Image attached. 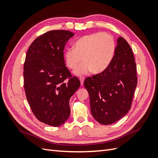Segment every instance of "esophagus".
I'll list each match as a JSON object with an SVG mask.
<instances>
[{
	"label": "esophagus",
	"mask_w": 158,
	"mask_h": 158,
	"mask_svg": "<svg viewBox=\"0 0 158 158\" xmlns=\"http://www.w3.org/2000/svg\"><path fill=\"white\" fill-rule=\"evenodd\" d=\"M84 77H80V84L81 85H82L84 84Z\"/></svg>",
	"instance_id": "esophagus-1"
}]
</instances>
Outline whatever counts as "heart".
I'll list each match as a JSON object with an SVG mask.
<instances>
[{
  "label": "heart",
  "mask_w": 158,
  "mask_h": 158,
  "mask_svg": "<svg viewBox=\"0 0 158 158\" xmlns=\"http://www.w3.org/2000/svg\"><path fill=\"white\" fill-rule=\"evenodd\" d=\"M116 50L113 37L106 32H95L81 37L76 40L73 48L66 49L64 60L68 67L74 69L80 63H84L76 69V76L85 75L92 70L100 73L111 64Z\"/></svg>",
  "instance_id": "1"
}]
</instances>
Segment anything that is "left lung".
I'll list each match as a JSON object with an SVG mask.
<instances>
[{
    "label": "left lung",
    "instance_id": "obj_1",
    "mask_svg": "<svg viewBox=\"0 0 158 158\" xmlns=\"http://www.w3.org/2000/svg\"><path fill=\"white\" fill-rule=\"evenodd\" d=\"M111 64L101 73L88 77L84 87L89 96L91 113L102 125H111L131 109L137 85L136 67L127 41L119 37Z\"/></svg>",
    "mask_w": 158,
    "mask_h": 158
}]
</instances>
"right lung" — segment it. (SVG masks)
<instances>
[{
	"label": "right lung",
	"instance_id": "add662e5",
	"mask_svg": "<svg viewBox=\"0 0 158 158\" xmlns=\"http://www.w3.org/2000/svg\"><path fill=\"white\" fill-rule=\"evenodd\" d=\"M74 35L61 30L37 37L23 65L24 89L31 111L40 121L52 127H59L69 118V100L80 85L77 77H72L64 59V46Z\"/></svg>",
	"mask_w": 158,
	"mask_h": 158
}]
</instances>
